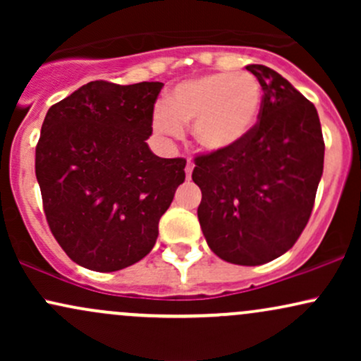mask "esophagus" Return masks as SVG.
I'll use <instances>...</instances> for the list:
<instances>
[{
  "instance_id": "esophagus-1",
  "label": "esophagus",
  "mask_w": 361,
  "mask_h": 361,
  "mask_svg": "<svg viewBox=\"0 0 361 361\" xmlns=\"http://www.w3.org/2000/svg\"><path fill=\"white\" fill-rule=\"evenodd\" d=\"M185 171H186V180H190V178H192V171H193V163H192V161H188V163H186Z\"/></svg>"
}]
</instances>
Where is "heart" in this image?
Segmentation results:
<instances>
[{
  "label": "heart",
  "mask_w": 361,
  "mask_h": 361,
  "mask_svg": "<svg viewBox=\"0 0 361 361\" xmlns=\"http://www.w3.org/2000/svg\"><path fill=\"white\" fill-rule=\"evenodd\" d=\"M259 81L250 73L207 74L176 85L152 126L157 134L180 137L192 126L193 139L204 151L222 154L246 140L258 122Z\"/></svg>",
  "instance_id": "1"
}]
</instances>
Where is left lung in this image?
I'll return each instance as SVG.
<instances>
[{
  "label": "left lung",
  "instance_id": "left-lung-1",
  "mask_svg": "<svg viewBox=\"0 0 361 361\" xmlns=\"http://www.w3.org/2000/svg\"><path fill=\"white\" fill-rule=\"evenodd\" d=\"M263 90L259 120L243 144L195 157L198 221L219 258L243 267L287 252L307 226L324 168L316 106L279 73L246 66Z\"/></svg>",
  "mask_w": 361,
  "mask_h": 361
}]
</instances>
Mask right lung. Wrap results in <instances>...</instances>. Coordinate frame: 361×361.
I'll return each instance as SVG.
<instances>
[{
    "instance_id": "right-lung-1",
    "label": "right lung",
    "mask_w": 361,
    "mask_h": 361,
    "mask_svg": "<svg viewBox=\"0 0 361 361\" xmlns=\"http://www.w3.org/2000/svg\"><path fill=\"white\" fill-rule=\"evenodd\" d=\"M163 82L91 81L49 109L35 175L54 238L74 263L117 271L154 247L161 215L185 181L183 157L146 140Z\"/></svg>"
}]
</instances>
